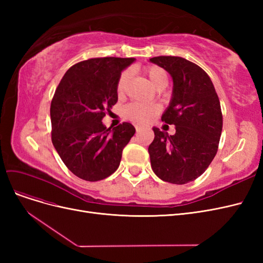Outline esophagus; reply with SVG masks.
I'll return each instance as SVG.
<instances>
[{
  "mask_svg": "<svg viewBox=\"0 0 263 263\" xmlns=\"http://www.w3.org/2000/svg\"><path fill=\"white\" fill-rule=\"evenodd\" d=\"M135 127H136V132H137V133H140V132L144 130V127H142V126L136 125V126H135Z\"/></svg>",
  "mask_w": 263,
  "mask_h": 263,
  "instance_id": "1",
  "label": "esophagus"
}]
</instances>
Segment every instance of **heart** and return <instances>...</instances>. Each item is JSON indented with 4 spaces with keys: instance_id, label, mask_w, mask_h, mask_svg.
<instances>
[{
    "instance_id": "heart-1",
    "label": "heart",
    "mask_w": 263,
    "mask_h": 263,
    "mask_svg": "<svg viewBox=\"0 0 263 263\" xmlns=\"http://www.w3.org/2000/svg\"><path fill=\"white\" fill-rule=\"evenodd\" d=\"M145 73L149 78L157 89H161L165 87L168 83V77H166L165 71L158 67V66H149L145 69ZM130 72L128 70H125L121 73L118 78L117 85H116V92L118 97H122L125 93L127 83L129 81ZM160 112V107L156 104H147V103H140V102H133L129 103L123 108V115L127 118L132 119L134 122H137L139 124H147L150 123L153 119Z\"/></svg>"
}]
</instances>
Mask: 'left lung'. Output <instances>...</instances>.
Masks as SVG:
<instances>
[{
  "label": "left lung",
  "mask_w": 263,
  "mask_h": 263,
  "mask_svg": "<svg viewBox=\"0 0 263 263\" xmlns=\"http://www.w3.org/2000/svg\"><path fill=\"white\" fill-rule=\"evenodd\" d=\"M150 61L172 77V99L161 121L176 126L172 136L153 128L151 168L162 181L185 184L203 174L216 156L222 128L218 95L209 74L193 62L172 55Z\"/></svg>",
  "instance_id": "obj_1"
}]
</instances>
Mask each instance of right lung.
<instances>
[{
    "instance_id": "1",
    "label": "right lung",
    "mask_w": 263,
    "mask_h": 263,
    "mask_svg": "<svg viewBox=\"0 0 263 263\" xmlns=\"http://www.w3.org/2000/svg\"><path fill=\"white\" fill-rule=\"evenodd\" d=\"M135 58H92L71 67L50 105L51 141L74 176L95 182L109 177L121 162L135 127L123 123L109 128L102 119L116 104L122 71Z\"/></svg>"
}]
</instances>
